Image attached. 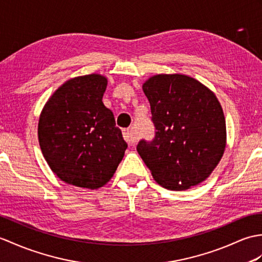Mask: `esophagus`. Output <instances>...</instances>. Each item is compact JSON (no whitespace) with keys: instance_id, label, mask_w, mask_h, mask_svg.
Listing matches in <instances>:
<instances>
[{"instance_id":"obj_1","label":"esophagus","mask_w":262,"mask_h":262,"mask_svg":"<svg viewBox=\"0 0 262 262\" xmlns=\"http://www.w3.org/2000/svg\"><path fill=\"white\" fill-rule=\"evenodd\" d=\"M123 136L125 138V141L128 144H134L138 139V137L130 129H124L123 130Z\"/></svg>"}]
</instances>
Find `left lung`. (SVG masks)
Masks as SVG:
<instances>
[{
	"mask_svg": "<svg viewBox=\"0 0 262 262\" xmlns=\"http://www.w3.org/2000/svg\"><path fill=\"white\" fill-rule=\"evenodd\" d=\"M155 126L137 151L161 186L184 191L205 181L227 145L226 118L212 90L190 76L155 75L143 83Z\"/></svg>",
	"mask_w": 262,
	"mask_h": 262,
	"instance_id": "8db88e82",
	"label": "left lung"
}]
</instances>
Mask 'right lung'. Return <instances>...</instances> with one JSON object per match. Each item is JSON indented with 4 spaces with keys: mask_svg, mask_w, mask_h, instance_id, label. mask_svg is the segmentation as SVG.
I'll return each mask as SVG.
<instances>
[{
    "mask_svg": "<svg viewBox=\"0 0 262 262\" xmlns=\"http://www.w3.org/2000/svg\"><path fill=\"white\" fill-rule=\"evenodd\" d=\"M107 78L69 79L46 102L38 124L40 148L51 171L70 185L97 190L113 178L127 143L102 102Z\"/></svg>",
    "mask_w": 262,
    "mask_h": 262,
    "instance_id": "add662e5",
    "label": "right lung"
}]
</instances>
